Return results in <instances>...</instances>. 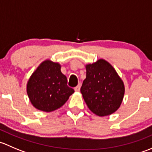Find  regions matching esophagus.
Masks as SVG:
<instances>
[{"label": "esophagus", "mask_w": 152, "mask_h": 152, "mask_svg": "<svg viewBox=\"0 0 152 152\" xmlns=\"http://www.w3.org/2000/svg\"><path fill=\"white\" fill-rule=\"evenodd\" d=\"M80 87H81V85H79L78 86H76V87H75V91H76V92L80 91Z\"/></svg>", "instance_id": "esophagus-1"}]
</instances>
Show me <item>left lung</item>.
<instances>
[{
    "mask_svg": "<svg viewBox=\"0 0 152 152\" xmlns=\"http://www.w3.org/2000/svg\"><path fill=\"white\" fill-rule=\"evenodd\" d=\"M86 70L81 93L90 111L100 117L117 111L123 101L125 87L114 67L100 59L86 65Z\"/></svg>",
    "mask_w": 152,
    "mask_h": 152,
    "instance_id": "left-lung-1",
    "label": "left lung"
}]
</instances>
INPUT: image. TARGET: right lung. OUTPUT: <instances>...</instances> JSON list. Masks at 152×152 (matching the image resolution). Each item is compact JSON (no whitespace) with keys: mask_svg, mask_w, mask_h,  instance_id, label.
Listing matches in <instances>:
<instances>
[{"mask_svg":"<svg viewBox=\"0 0 152 152\" xmlns=\"http://www.w3.org/2000/svg\"><path fill=\"white\" fill-rule=\"evenodd\" d=\"M67 83V77L61 72V65L49 59L45 60L27 82L29 100L37 110L47 113L54 111L65 104L74 93Z\"/></svg>","mask_w":152,"mask_h":152,"instance_id":"right-lung-1","label":"right lung"}]
</instances>
